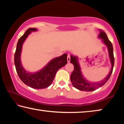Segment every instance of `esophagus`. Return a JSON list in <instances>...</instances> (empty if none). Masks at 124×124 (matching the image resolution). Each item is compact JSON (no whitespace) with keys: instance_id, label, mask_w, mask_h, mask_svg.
I'll use <instances>...</instances> for the list:
<instances>
[{"instance_id":"esophagus-1","label":"esophagus","mask_w":124,"mask_h":124,"mask_svg":"<svg viewBox=\"0 0 124 124\" xmlns=\"http://www.w3.org/2000/svg\"><path fill=\"white\" fill-rule=\"evenodd\" d=\"M70 54H68V56H67V62H70Z\"/></svg>"}]
</instances>
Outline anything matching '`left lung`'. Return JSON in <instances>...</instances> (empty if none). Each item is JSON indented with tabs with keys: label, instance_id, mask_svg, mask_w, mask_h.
Instances as JSON below:
<instances>
[{
	"label": "left lung",
	"instance_id": "left-lung-1",
	"mask_svg": "<svg viewBox=\"0 0 124 124\" xmlns=\"http://www.w3.org/2000/svg\"><path fill=\"white\" fill-rule=\"evenodd\" d=\"M98 37L100 39H102V42L105 45L107 46L108 51L109 57L110 58L111 66V70L105 78L100 81L98 82H92L87 80L82 74L81 70V68L80 66L78 61V58L77 56L70 55V63L74 65V70L73 71L70 75V81L72 85L75 88L80 91H92L98 89L102 86H103L107 81L109 79L111 74H112L113 67L114 64V58L113 54V47L112 44L108 39L106 33L103 31L100 30V34Z\"/></svg>",
	"mask_w": 124,
	"mask_h": 124
}]
</instances>
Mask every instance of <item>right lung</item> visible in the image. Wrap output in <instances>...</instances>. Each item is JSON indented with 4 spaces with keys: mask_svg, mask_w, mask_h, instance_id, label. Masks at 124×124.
I'll list each match as a JSON object with an SVG mask.
<instances>
[{
    "mask_svg": "<svg viewBox=\"0 0 124 124\" xmlns=\"http://www.w3.org/2000/svg\"><path fill=\"white\" fill-rule=\"evenodd\" d=\"M37 28H29L20 38L17 44L15 53L14 62L16 72L22 81L26 85L35 89H45L51 84L58 70L67 63V54L51 60L46 66L38 72L31 73L24 70L21 64V54L23 44L32 32L37 31Z\"/></svg>",
    "mask_w": 124,
    "mask_h": 124,
    "instance_id": "add662e5",
    "label": "right lung"
}]
</instances>
